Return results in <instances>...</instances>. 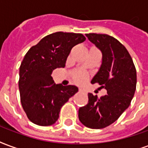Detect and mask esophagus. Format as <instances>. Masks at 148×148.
<instances>
[{
	"mask_svg": "<svg viewBox=\"0 0 148 148\" xmlns=\"http://www.w3.org/2000/svg\"><path fill=\"white\" fill-rule=\"evenodd\" d=\"M79 92H84V89H82V88H79Z\"/></svg>",
	"mask_w": 148,
	"mask_h": 148,
	"instance_id": "34e87169",
	"label": "esophagus"
}]
</instances>
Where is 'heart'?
<instances>
[{
  "instance_id": "obj_1",
  "label": "heart",
  "mask_w": 148,
  "mask_h": 148,
  "mask_svg": "<svg viewBox=\"0 0 148 148\" xmlns=\"http://www.w3.org/2000/svg\"><path fill=\"white\" fill-rule=\"evenodd\" d=\"M86 78H87L86 74L83 73H76L74 75V80L77 83H83L84 81H85Z\"/></svg>"
}]
</instances>
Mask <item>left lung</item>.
I'll return each instance as SVG.
<instances>
[{"mask_svg":"<svg viewBox=\"0 0 148 148\" xmlns=\"http://www.w3.org/2000/svg\"><path fill=\"white\" fill-rule=\"evenodd\" d=\"M102 52V64L91 79L107 90L100 99L88 94V103L79 109V119L87 128L103 129L116 121L128 108L136 87V70L128 50L108 34H86Z\"/></svg>","mask_w":148,"mask_h":148,"instance_id":"obj_1","label":"left lung"}]
</instances>
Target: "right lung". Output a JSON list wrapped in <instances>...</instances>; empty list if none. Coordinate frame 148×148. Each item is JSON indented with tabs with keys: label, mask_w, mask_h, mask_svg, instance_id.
<instances>
[{
	"label": "right lung",
	"mask_w": 148,
	"mask_h": 148,
	"mask_svg": "<svg viewBox=\"0 0 148 148\" xmlns=\"http://www.w3.org/2000/svg\"><path fill=\"white\" fill-rule=\"evenodd\" d=\"M85 40L82 34L56 32L26 53L19 67V90L23 109L31 122L41 126L54 124L62 106L78 91L74 85L56 84L51 74L65 66L73 46Z\"/></svg>",
	"instance_id": "1"
}]
</instances>
